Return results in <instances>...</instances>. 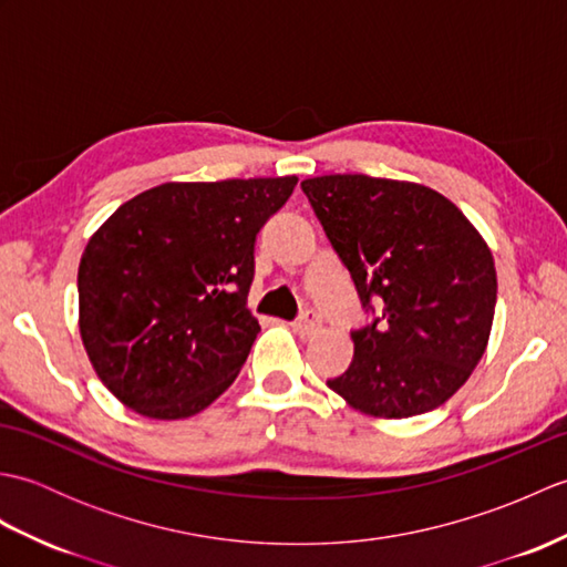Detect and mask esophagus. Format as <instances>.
Wrapping results in <instances>:
<instances>
[{"label":"esophagus","instance_id":"esophagus-1","mask_svg":"<svg viewBox=\"0 0 567 567\" xmlns=\"http://www.w3.org/2000/svg\"><path fill=\"white\" fill-rule=\"evenodd\" d=\"M292 329H295V333L302 336V339H309V336L321 331V319L315 315V311H307V315H302L292 323Z\"/></svg>","mask_w":567,"mask_h":567}]
</instances>
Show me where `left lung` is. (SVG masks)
<instances>
[{
	"mask_svg": "<svg viewBox=\"0 0 567 567\" xmlns=\"http://www.w3.org/2000/svg\"><path fill=\"white\" fill-rule=\"evenodd\" d=\"M363 307L353 360L329 390L372 419H409L449 402L487 351L497 270L487 240L441 192L406 179L321 175L302 183Z\"/></svg>",
	"mask_w": 567,
	"mask_h": 567,
	"instance_id": "8db88e82",
	"label": "left lung"
}]
</instances>
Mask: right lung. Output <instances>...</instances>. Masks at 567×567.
<instances>
[{
  "label": "right lung",
  "instance_id": "add662e5",
  "mask_svg": "<svg viewBox=\"0 0 567 567\" xmlns=\"http://www.w3.org/2000/svg\"><path fill=\"white\" fill-rule=\"evenodd\" d=\"M295 175L165 183L124 202L84 246L80 336L124 406L175 421L238 378L260 331L248 311L256 236Z\"/></svg>",
  "mask_w": 567,
  "mask_h": 567
}]
</instances>
